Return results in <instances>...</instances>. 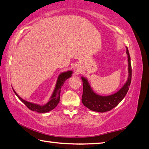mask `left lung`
I'll return each instance as SVG.
<instances>
[{
	"label": "left lung",
	"mask_w": 149,
	"mask_h": 149,
	"mask_svg": "<svg viewBox=\"0 0 149 149\" xmlns=\"http://www.w3.org/2000/svg\"><path fill=\"white\" fill-rule=\"evenodd\" d=\"M126 54L128 61V77L126 83L117 93L112 95L102 96L94 93L92 90L86 78L82 77L83 81V96L81 101L83 105L89 109L94 111L104 113L111 110L115 107L126 96L129 90L132 81V66L128 47H126Z\"/></svg>",
	"instance_id": "8db88e82"
}]
</instances>
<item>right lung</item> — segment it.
I'll list each match as a JSON object with an SVG mask.
<instances>
[{
    "instance_id": "add662e5",
    "label": "right lung",
    "mask_w": 149,
    "mask_h": 149,
    "mask_svg": "<svg viewBox=\"0 0 149 149\" xmlns=\"http://www.w3.org/2000/svg\"><path fill=\"white\" fill-rule=\"evenodd\" d=\"M72 71H68L66 72L62 73V74H60L57 79V82H56L55 90H54L52 96L51 97L50 100L44 105H40L26 102L21 98V97H19V96H18V94L15 93L14 90H13V92L15 93V95L18 97L19 99L29 109L38 113H47L53 109H55L56 105H58L59 101H60V94L62 86L63 85V84L67 79H68L69 77L72 76Z\"/></svg>"
}]
</instances>
